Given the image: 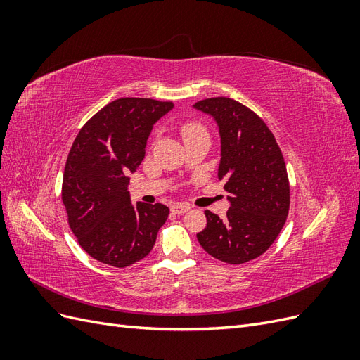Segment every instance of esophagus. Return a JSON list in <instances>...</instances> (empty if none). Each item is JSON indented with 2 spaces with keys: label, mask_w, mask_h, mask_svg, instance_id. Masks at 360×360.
<instances>
[{
  "label": "esophagus",
  "mask_w": 360,
  "mask_h": 360,
  "mask_svg": "<svg viewBox=\"0 0 360 360\" xmlns=\"http://www.w3.org/2000/svg\"><path fill=\"white\" fill-rule=\"evenodd\" d=\"M189 209H191V207L186 205V204H172L171 205V212L174 214H183V213H186Z\"/></svg>",
  "instance_id": "esophagus-1"
}]
</instances>
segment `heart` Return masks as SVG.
<instances>
[{"instance_id": "b5f03b06", "label": "heart", "mask_w": 360, "mask_h": 360, "mask_svg": "<svg viewBox=\"0 0 360 360\" xmlns=\"http://www.w3.org/2000/svg\"><path fill=\"white\" fill-rule=\"evenodd\" d=\"M201 134H205V130L201 124L195 123V122H189V123H184L181 126V135L184 138V141L189 139V138H193L197 135H201Z\"/></svg>"}]
</instances>
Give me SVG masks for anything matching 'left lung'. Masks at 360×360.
I'll return each instance as SVG.
<instances>
[{
	"instance_id": "left-lung-1",
	"label": "left lung",
	"mask_w": 360,
	"mask_h": 360,
	"mask_svg": "<svg viewBox=\"0 0 360 360\" xmlns=\"http://www.w3.org/2000/svg\"><path fill=\"white\" fill-rule=\"evenodd\" d=\"M210 115L219 130L217 179L230 209L225 219L205 210L207 226L197 234L207 254L242 264L264 254L287 221L290 186L284 158L274 134L255 112L228 97L193 105Z\"/></svg>"
}]
</instances>
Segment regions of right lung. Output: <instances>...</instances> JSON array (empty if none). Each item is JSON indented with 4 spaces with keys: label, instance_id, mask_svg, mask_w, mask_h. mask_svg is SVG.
<instances>
[{
    "label": "right lung",
    "instance_id": "1",
    "mask_svg": "<svg viewBox=\"0 0 360 360\" xmlns=\"http://www.w3.org/2000/svg\"><path fill=\"white\" fill-rule=\"evenodd\" d=\"M172 108V102L117 99L93 115L75 139L64 168L63 204L79 245L101 263L127 267L143 259L167 221V205L132 204L129 176L146 156L155 123Z\"/></svg>",
    "mask_w": 360,
    "mask_h": 360
}]
</instances>
